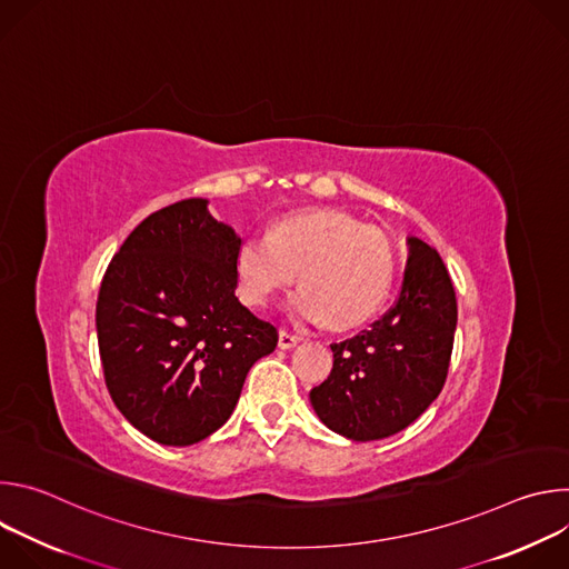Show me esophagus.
I'll return each instance as SVG.
<instances>
[{"mask_svg": "<svg viewBox=\"0 0 569 569\" xmlns=\"http://www.w3.org/2000/svg\"><path fill=\"white\" fill-rule=\"evenodd\" d=\"M297 342H299V338L292 336L290 331H286V329L279 331V347L281 349H292V347H297Z\"/></svg>", "mask_w": 569, "mask_h": 569, "instance_id": "esophagus-1", "label": "esophagus"}]
</instances>
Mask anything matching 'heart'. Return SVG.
<instances>
[{"mask_svg":"<svg viewBox=\"0 0 569 569\" xmlns=\"http://www.w3.org/2000/svg\"><path fill=\"white\" fill-rule=\"evenodd\" d=\"M233 268L240 297L252 306H268L299 272L290 310L303 321L327 317L331 329L347 331L382 306L393 254L378 229L342 211L315 209L283 216L268 233L242 236Z\"/></svg>","mask_w":569,"mask_h":569,"instance_id":"heart-1","label":"heart"}]
</instances>
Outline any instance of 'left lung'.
<instances>
[{"label":"left lung","instance_id":"1","mask_svg":"<svg viewBox=\"0 0 569 569\" xmlns=\"http://www.w3.org/2000/svg\"><path fill=\"white\" fill-rule=\"evenodd\" d=\"M455 329L450 274L437 250L408 236L393 308L367 331L331 345V376L310 389L319 421L351 441H378L415 423L443 389Z\"/></svg>","mask_w":569,"mask_h":569}]
</instances>
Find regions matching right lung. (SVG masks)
<instances>
[{"label": "right lung", "instance_id": "1", "mask_svg": "<svg viewBox=\"0 0 569 569\" xmlns=\"http://www.w3.org/2000/svg\"><path fill=\"white\" fill-rule=\"evenodd\" d=\"M209 200L150 213L101 281L97 336L108 391L161 446H193L231 417L252 365L279 333L236 297L240 236Z\"/></svg>", "mask_w": 569, "mask_h": 569}]
</instances>
